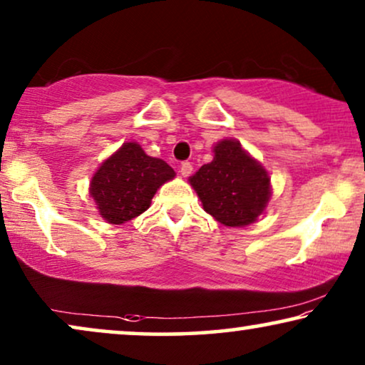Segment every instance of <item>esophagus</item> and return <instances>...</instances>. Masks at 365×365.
<instances>
[{
	"label": "esophagus",
	"mask_w": 365,
	"mask_h": 365,
	"mask_svg": "<svg viewBox=\"0 0 365 365\" xmlns=\"http://www.w3.org/2000/svg\"><path fill=\"white\" fill-rule=\"evenodd\" d=\"M192 173V164L191 163H182L181 164V174L184 178H187Z\"/></svg>",
	"instance_id": "1"
}]
</instances>
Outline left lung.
<instances>
[{"mask_svg": "<svg viewBox=\"0 0 365 365\" xmlns=\"http://www.w3.org/2000/svg\"><path fill=\"white\" fill-rule=\"evenodd\" d=\"M189 182L204 211L229 227H242L256 221L271 197L267 171L234 139L217 143L212 161L199 168Z\"/></svg>", "mask_w": 365, "mask_h": 365, "instance_id": "left-lung-1", "label": "left lung"}]
</instances>
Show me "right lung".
I'll return each instance as SVG.
<instances>
[{"instance_id":"right-lung-1","label":"right lung","mask_w":365,"mask_h":365,"mask_svg":"<svg viewBox=\"0 0 365 365\" xmlns=\"http://www.w3.org/2000/svg\"><path fill=\"white\" fill-rule=\"evenodd\" d=\"M174 176L166 161L148 156L138 143H124L94 173L89 194L104 221L124 224L146 211L158 189Z\"/></svg>"}]
</instances>
